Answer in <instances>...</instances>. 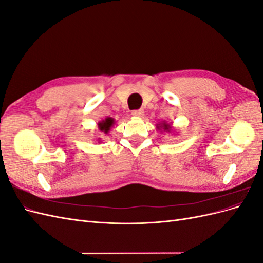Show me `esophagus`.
Segmentation results:
<instances>
[{
  "instance_id": "obj_1",
  "label": "esophagus",
  "mask_w": 263,
  "mask_h": 263,
  "mask_svg": "<svg viewBox=\"0 0 263 263\" xmlns=\"http://www.w3.org/2000/svg\"><path fill=\"white\" fill-rule=\"evenodd\" d=\"M132 115L134 116V117H138V118H140V117H144V115H145V112L142 109H136V110H133L132 112Z\"/></svg>"
}]
</instances>
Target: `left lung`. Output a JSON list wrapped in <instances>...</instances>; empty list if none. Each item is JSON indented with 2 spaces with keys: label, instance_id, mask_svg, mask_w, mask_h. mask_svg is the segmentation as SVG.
<instances>
[{
  "label": "left lung",
  "instance_id": "1",
  "mask_svg": "<svg viewBox=\"0 0 263 263\" xmlns=\"http://www.w3.org/2000/svg\"><path fill=\"white\" fill-rule=\"evenodd\" d=\"M158 125H159V126H157V128H158L159 130L163 129V130H166V132H171V125H170V124L163 122L162 124H158Z\"/></svg>",
  "mask_w": 263,
  "mask_h": 263
}]
</instances>
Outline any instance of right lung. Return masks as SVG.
<instances>
[{"mask_svg": "<svg viewBox=\"0 0 263 263\" xmlns=\"http://www.w3.org/2000/svg\"><path fill=\"white\" fill-rule=\"evenodd\" d=\"M113 125H114V118H112V117H107V118H105V119H103L102 122L98 123L99 129H100L101 132H104L105 134H107V133L109 132L110 127H112Z\"/></svg>", "mask_w": 263, "mask_h": 263, "instance_id": "obj_1", "label": "right lung"}]
</instances>
